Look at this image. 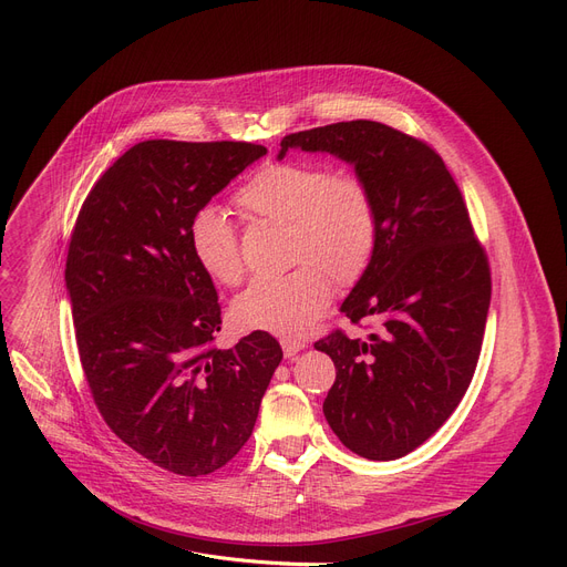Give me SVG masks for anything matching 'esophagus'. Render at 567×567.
Masks as SVG:
<instances>
[{
  "label": "esophagus",
  "instance_id": "1",
  "mask_svg": "<svg viewBox=\"0 0 567 567\" xmlns=\"http://www.w3.org/2000/svg\"><path fill=\"white\" fill-rule=\"evenodd\" d=\"M301 349H306V340H293V338H285V340H282L285 359H293V355L299 353Z\"/></svg>",
  "mask_w": 567,
  "mask_h": 567
}]
</instances>
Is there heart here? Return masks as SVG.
<instances>
[{
    "mask_svg": "<svg viewBox=\"0 0 567 567\" xmlns=\"http://www.w3.org/2000/svg\"><path fill=\"white\" fill-rule=\"evenodd\" d=\"M234 202L255 218L289 225L291 261L287 276L257 278L236 296L231 315L246 331L282 338L308 333L329 310L333 279L355 282L374 257L379 208L370 184L351 169H331L308 158L264 163L238 188ZM188 246L202 271L236 285L244 257L234 225L223 208L197 206L188 220Z\"/></svg>",
    "mask_w": 567,
    "mask_h": 567,
    "instance_id": "heart-1",
    "label": "heart"
}]
</instances>
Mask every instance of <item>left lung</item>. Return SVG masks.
I'll return each instance as SVG.
<instances>
[{"mask_svg": "<svg viewBox=\"0 0 567 567\" xmlns=\"http://www.w3.org/2000/svg\"><path fill=\"white\" fill-rule=\"evenodd\" d=\"M329 152L370 184L379 241L342 303L351 323L374 319L365 340L344 331L315 342L336 363L323 400L331 430L355 455L389 462L425 443L457 409L485 336L492 276L464 197L434 148L370 118L285 135Z\"/></svg>", "mask_w": 567, "mask_h": 567, "instance_id": "obj_1", "label": "left lung"}]
</instances>
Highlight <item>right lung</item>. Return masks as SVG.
<instances>
[{"label":"right lung","mask_w":567,"mask_h":567,"mask_svg":"<svg viewBox=\"0 0 567 567\" xmlns=\"http://www.w3.org/2000/svg\"><path fill=\"white\" fill-rule=\"evenodd\" d=\"M266 154L252 142L146 140L86 195L66 257L75 342L107 427L176 475L214 473L244 449L282 349L255 331L214 347L220 303L188 220Z\"/></svg>","instance_id":"add662e5"}]
</instances>
